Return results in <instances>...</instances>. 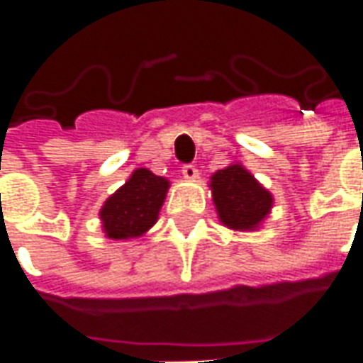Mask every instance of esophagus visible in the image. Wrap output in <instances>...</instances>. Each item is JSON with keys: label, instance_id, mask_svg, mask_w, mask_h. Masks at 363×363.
Masks as SVG:
<instances>
[{"label": "esophagus", "instance_id": "34e87169", "mask_svg": "<svg viewBox=\"0 0 363 363\" xmlns=\"http://www.w3.org/2000/svg\"><path fill=\"white\" fill-rule=\"evenodd\" d=\"M182 177L184 179H189V181H194V179H198V169L194 165H182Z\"/></svg>", "mask_w": 363, "mask_h": 363}]
</instances>
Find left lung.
Wrapping results in <instances>:
<instances>
[{
  "instance_id": "1",
  "label": "left lung",
  "mask_w": 363,
  "mask_h": 363,
  "mask_svg": "<svg viewBox=\"0 0 363 363\" xmlns=\"http://www.w3.org/2000/svg\"><path fill=\"white\" fill-rule=\"evenodd\" d=\"M210 189L218 218L235 231L259 228L274 204L272 194L239 163L216 171Z\"/></svg>"
}]
</instances>
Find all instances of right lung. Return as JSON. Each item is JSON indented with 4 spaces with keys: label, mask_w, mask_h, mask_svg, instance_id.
Segmentation results:
<instances>
[{
    "label": "right lung",
    "mask_w": 363,
    "mask_h": 363,
    "mask_svg": "<svg viewBox=\"0 0 363 363\" xmlns=\"http://www.w3.org/2000/svg\"><path fill=\"white\" fill-rule=\"evenodd\" d=\"M169 181L147 169H135L101 208L103 231L108 239L142 237L155 225L159 210L165 202Z\"/></svg>",
    "instance_id": "add662e5"
}]
</instances>
